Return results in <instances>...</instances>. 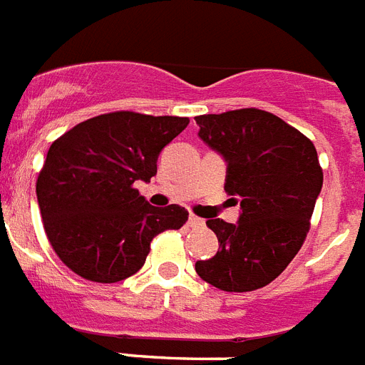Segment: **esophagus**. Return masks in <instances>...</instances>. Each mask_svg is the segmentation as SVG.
<instances>
[{"label": "esophagus", "mask_w": 365, "mask_h": 365, "mask_svg": "<svg viewBox=\"0 0 365 365\" xmlns=\"http://www.w3.org/2000/svg\"><path fill=\"white\" fill-rule=\"evenodd\" d=\"M187 223H189V227H202V225H205V222H202L200 217L195 216V214H191V216H189Z\"/></svg>", "instance_id": "obj_1"}]
</instances>
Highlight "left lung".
Listing matches in <instances>:
<instances>
[{
  "mask_svg": "<svg viewBox=\"0 0 365 365\" xmlns=\"http://www.w3.org/2000/svg\"><path fill=\"white\" fill-rule=\"evenodd\" d=\"M199 138L227 163L225 191L240 202L237 223L206 225L220 250L195 263L202 280L223 292H252L272 282L305 240L320 189L317 148L269 111L235 110L195 117Z\"/></svg>",
  "mask_w": 365,
  "mask_h": 365,
  "instance_id": "8db88e82",
  "label": "left lung"
}]
</instances>
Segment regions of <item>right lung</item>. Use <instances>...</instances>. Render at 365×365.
<instances>
[{
    "label": "right lung",
    "mask_w": 365,
    "mask_h": 365,
    "mask_svg": "<svg viewBox=\"0 0 365 365\" xmlns=\"http://www.w3.org/2000/svg\"><path fill=\"white\" fill-rule=\"evenodd\" d=\"M187 125V117L115 111L54 140L37 205L48 242L71 271L93 282L125 280L142 269L157 235L187 222L185 208H157L134 189L157 174L159 153Z\"/></svg>",
    "instance_id": "add662e5"
}]
</instances>
